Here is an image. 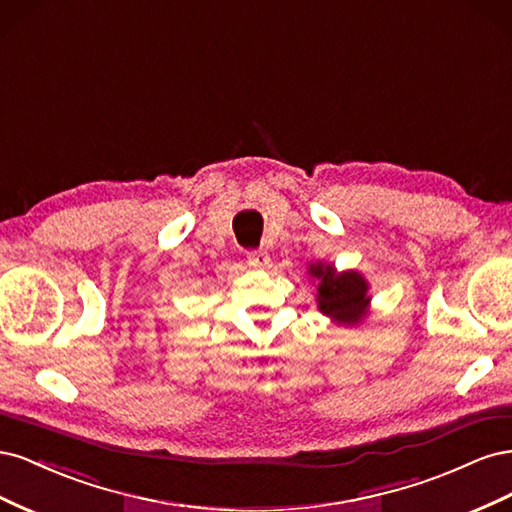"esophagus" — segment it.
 Masks as SVG:
<instances>
[{
	"label": "esophagus",
	"instance_id": "34e87169",
	"mask_svg": "<svg viewBox=\"0 0 512 512\" xmlns=\"http://www.w3.org/2000/svg\"><path fill=\"white\" fill-rule=\"evenodd\" d=\"M250 265L256 269H269L271 265V256L265 250H258V252H250Z\"/></svg>",
	"mask_w": 512,
	"mask_h": 512
}]
</instances>
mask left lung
Wrapping results in <instances>:
<instances>
[{
	"label": "left lung",
	"instance_id": "left-lung-1",
	"mask_svg": "<svg viewBox=\"0 0 512 512\" xmlns=\"http://www.w3.org/2000/svg\"><path fill=\"white\" fill-rule=\"evenodd\" d=\"M307 275L316 284V303L322 316L339 327H359L369 316L371 294L365 275L356 269L337 271L329 262H312Z\"/></svg>",
	"mask_w": 512,
	"mask_h": 512
}]
</instances>
